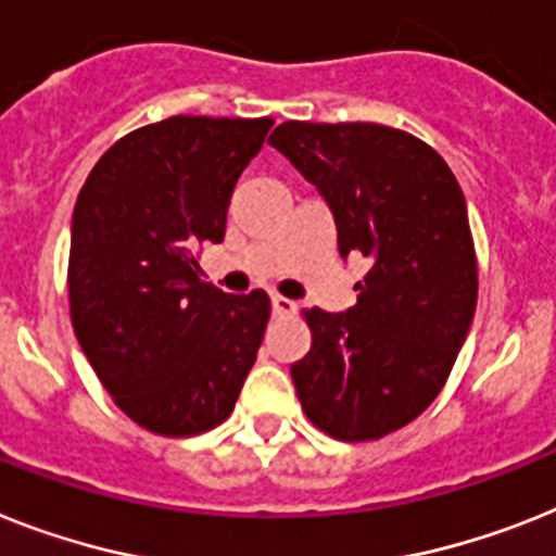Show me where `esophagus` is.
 Masks as SVG:
<instances>
[{
  "label": "esophagus",
  "instance_id": "obj_1",
  "mask_svg": "<svg viewBox=\"0 0 556 556\" xmlns=\"http://www.w3.org/2000/svg\"><path fill=\"white\" fill-rule=\"evenodd\" d=\"M295 309H298V304L295 301H289V298H283V295H278V292H275L273 295V312L275 315H295Z\"/></svg>",
  "mask_w": 556,
  "mask_h": 556
}]
</instances>
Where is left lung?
<instances>
[{
	"label": "left lung",
	"instance_id": "8db88e82",
	"mask_svg": "<svg viewBox=\"0 0 556 556\" xmlns=\"http://www.w3.org/2000/svg\"><path fill=\"white\" fill-rule=\"evenodd\" d=\"M269 144L318 187L341 255H364L346 312H304L292 364L306 417L338 440L412 424L446 383L477 306V258L457 178L426 141L371 122H283Z\"/></svg>",
	"mask_w": 556,
	"mask_h": 556
}]
</instances>
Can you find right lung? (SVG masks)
<instances>
[{
	"mask_svg": "<svg viewBox=\"0 0 556 556\" xmlns=\"http://www.w3.org/2000/svg\"><path fill=\"white\" fill-rule=\"evenodd\" d=\"M273 118L173 116L127 132L90 169L71 222L73 332L132 424L190 438L224 424L250 375L269 298L201 281L238 176Z\"/></svg>",
	"mask_w": 556,
	"mask_h": 556,
	"instance_id": "obj_1",
	"label": "right lung"
}]
</instances>
